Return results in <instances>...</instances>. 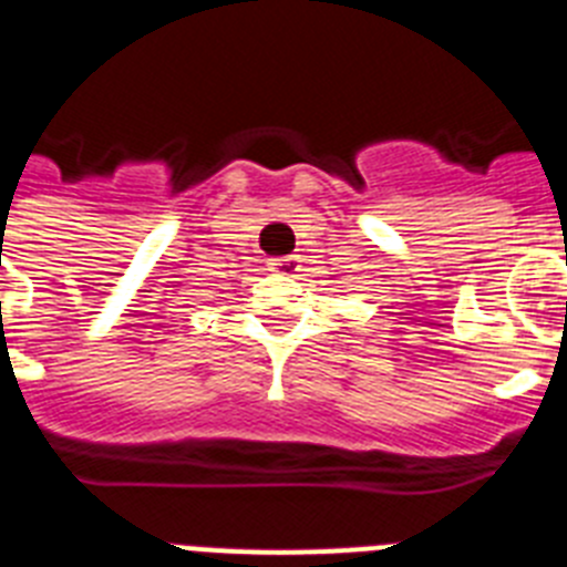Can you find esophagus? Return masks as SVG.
<instances>
[{"mask_svg": "<svg viewBox=\"0 0 567 567\" xmlns=\"http://www.w3.org/2000/svg\"><path fill=\"white\" fill-rule=\"evenodd\" d=\"M272 269L280 275H289V278H298L303 272V258L300 255H280V258H272Z\"/></svg>", "mask_w": 567, "mask_h": 567, "instance_id": "1", "label": "esophagus"}]
</instances>
